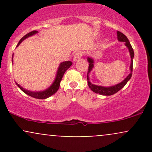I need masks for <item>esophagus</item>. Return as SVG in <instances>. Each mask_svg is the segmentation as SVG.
Returning a JSON list of instances; mask_svg holds the SVG:
<instances>
[{
  "instance_id": "obj_1",
  "label": "esophagus",
  "mask_w": 152,
  "mask_h": 152,
  "mask_svg": "<svg viewBox=\"0 0 152 152\" xmlns=\"http://www.w3.org/2000/svg\"><path fill=\"white\" fill-rule=\"evenodd\" d=\"M82 56H83V53H82L81 51H78L77 53H75V55L74 56V61H76L79 60V59L82 57Z\"/></svg>"
}]
</instances>
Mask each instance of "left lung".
Instances as JSON below:
<instances>
[{
  "mask_svg": "<svg viewBox=\"0 0 152 152\" xmlns=\"http://www.w3.org/2000/svg\"><path fill=\"white\" fill-rule=\"evenodd\" d=\"M117 38L118 41H121V42H124L125 46L129 48V50L130 56H131V65H130V74L126 76L124 79L122 81L121 83H118V84L114 85V86H111L109 87H104L102 86H97V85L92 84L89 81V76L88 74H90L91 71H92V69L94 68V59L88 57L87 60H88V63H89V66H88V73H87V80H88V87L91 88V90L93 91L96 94H99L101 95L104 96H111L113 94L117 93L119 90H121L125 85L126 84V83L130 80V78H132V71H133V58L134 56V50L132 48V45L130 44L129 41L127 38V37L125 36L124 34H122L120 31H117Z\"/></svg>",
  "mask_w": 152,
  "mask_h": 152,
  "instance_id": "1",
  "label": "left lung"
}]
</instances>
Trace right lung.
I'll list each match as a JSON object with an SVG mask.
<instances>
[{
  "label": "right lung",
  "mask_w": 152,
  "mask_h": 152,
  "mask_svg": "<svg viewBox=\"0 0 152 152\" xmlns=\"http://www.w3.org/2000/svg\"><path fill=\"white\" fill-rule=\"evenodd\" d=\"M37 33L38 31H34L25 35V36H24L19 41V42L16 47H18L19 45H20V43H21L22 41H23V40H25L26 38L30 37V36H33V35L37 34ZM12 61H13V58H12ZM71 65H72V62L71 61H64L61 63L60 65L58 66V71H57V73H56V78L55 80H54L53 83H52L51 86H49L47 89L44 91H36V92L26 90L25 88H23L21 86H20V85H19L18 83H16V85L20 88V90L24 92V93L27 94V95L30 96L31 97H34V98L38 99H47L48 98V97L51 96L52 95H53V94L58 90L59 86H60L61 81L63 76H64V73L66 72V71L67 70V69H69V68H70V66Z\"/></svg>",
  "instance_id": "obj_1"
}]
</instances>
